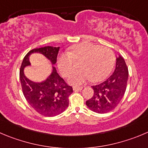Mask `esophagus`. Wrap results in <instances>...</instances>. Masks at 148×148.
Listing matches in <instances>:
<instances>
[{
    "mask_svg": "<svg viewBox=\"0 0 148 148\" xmlns=\"http://www.w3.org/2000/svg\"><path fill=\"white\" fill-rule=\"evenodd\" d=\"M83 87H73V91H81V90H82Z\"/></svg>",
    "mask_w": 148,
    "mask_h": 148,
    "instance_id": "esophagus-1",
    "label": "esophagus"
}]
</instances>
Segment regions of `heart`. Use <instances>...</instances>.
Masks as SVG:
<instances>
[{"mask_svg":"<svg viewBox=\"0 0 148 148\" xmlns=\"http://www.w3.org/2000/svg\"><path fill=\"white\" fill-rule=\"evenodd\" d=\"M115 54L111 49L89 43H82L70 48L67 54L58 57L57 65L61 73L67 77L73 69V61H81V70L73 72L67 82L80 86L89 80L99 81L106 78L115 63Z\"/></svg>","mask_w":148,"mask_h":148,"instance_id":"heart-1","label":"heart"}]
</instances>
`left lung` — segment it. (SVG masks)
I'll return each instance as SVG.
<instances>
[{
    "label": "left lung",
    "mask_w": 148,
    "mask_h": 148,
    "mask_svg": "<svg viewBox=\"0 0 148 148\" xmlns=\"http://www.w3.org/2000/svg\"><path fill=\"white\" fill-rule=\"evenodd\" d=\"M129 71L125 60L121 55L116 57L115 69L106 81L93 86L94 95L86 102L93 112L106 113L120 103L126 89Z\"/></svg>",
    "instance_id": "8db88e82"
}]
</instances>
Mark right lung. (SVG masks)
<instances>
[{"label":"right lung","instance_id":"add662e5","mask_svg":"<svg viewBox=\"0 0 148 148\" xmlns=\"http://www.w3.org/2000/svg\"><path fill=\"white\" fill-rule=\"evenodd\" d=\"M60 47L45 46L29 51L23 59L19 71V79L25 99L32 108L44 116H56L68 107V97L73 93L72 86L67 85L59 75L55 67L47 78L41 82H35L27 78L25 67L30 66L29 56L33 53L41 54L52 65L57 62Z\"/></svg>","mask_w":148,"mask_h":148}]
</instances>
